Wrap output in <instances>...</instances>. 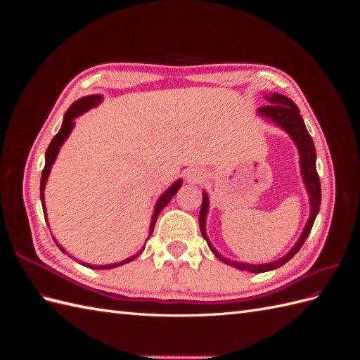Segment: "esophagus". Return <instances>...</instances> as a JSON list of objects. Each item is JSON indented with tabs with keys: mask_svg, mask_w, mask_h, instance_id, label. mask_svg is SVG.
Wrapping results in <instances>:
<instances>
[{
	"mask_svg": "<svg viewBox=\"0 0 360 360\" xmlns=\"http://www.w3.org/2000/svg\"><path fill=\"white\" fill-rule=\"evenodd\" d=\"M192 180H195V177H191V181H192Z\"/></svg>",
	"mask_w": 360,
	"mask_h": 360,
	"instance_id": "1",
	"label": "esophagus"
}]
</instances>
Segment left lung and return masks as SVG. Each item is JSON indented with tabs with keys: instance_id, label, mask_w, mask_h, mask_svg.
Returning <instances> with one entry per match:
<instances>
[{
	"instance_id": "left-lung-1",
	"label": "left lung",
	"mask_w": 360,
	"mask_h": 360,
	"mask_svg": "<svg viewBox=\"0 0 360 360\" xmlns=\"http://www.w3.org/2000/svg\"><path fill=\"white\" fill-rule=\"evenodd\" d=\"M266 99L269 101V105L261 106L258 110V114L264 115L270 120H274L276 124H279L282 129L287 130L290 136L292 138L294 143H296V146L299 148V155H300L302 176H303V180H304V184H307L309 200H311L309 219H308L307 226H304V230H303L300 238L297 240V243L292 246V249L285 257H282L278 261H274V263L259 264V266L236 263V261L224 258L210 245L209 238H207L204 225H205L207 209H209V197H207L205 192H202V204H201V210H200V230H201L202 237L207 240V243H209V248L212 249V252H214V255L219 258L221 261H224L225 264L233 266V267L240 269V270L252 271V274H263V271L278 269L282 264H285L287 261H290L294 255L299 252V249L303 246L304 240H307L311 230H312L314 221H315V217H317V213L320 210V204H321V184H320V179H319L317 167H315V159H317V155H315V147H314V143H312V138L308 134L307 126H304V123H303V118L299 114V108L291 99H288L287 96H282V94H278V93L267 96Z\"/></svg>"
}]
</instances>
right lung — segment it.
Wrapping results in <instances>:
<instances>
[{
  "mask_svg": "<svg viewBox=\"0 0 360 360\" xmlns=\"http://www.w3.org/2000/svg\"><path fill=\"white\" fill-rule=\"evenodd\" d=\"M101 102H102V96L93 94V96H85V97H82V99H79V101H76L75 103H72V106L68 110L66 115H64V122H63V126H61V129H60V132H58L56 136H53L52 141H51V144H49V147H48V150H46V162H45V168H43V171H41V180H40V200H41L43 213H45V216H46V209H45V198H43V191H45V184H46L48 176H49V172H51V167H52L53 160H56V158H57V155H58V150H60V147L63 146L64 141H66V138L69 136V134L72 132V129H73V126H75L73 120H75L76 117H78V115L84 114L85 111H89V110H91V108L97 106ZM180 188H181V180H177V181L174 183L172 186L159 198V201H158V204H156V207H155L153 217H151L150 236H151V233H153V230H155V224H156V219H158L159 213H160L163 209H165V205L172 200V197L177 193V191H179ZM57 246L63 250L64 254H66V250H64L58 243H57ZM143 250H144V249H141V252H143ZM141 252H138L136 255L130 257V258H127V259H124V261H120V263H115V264H108V266H90V264H86V267H90V269H112V267L126 264V263H129V261L135 259ZM84 266H85V264H84Z\"/></svg>",
  "mask_w": 360,
  "mask_h": 360,
  "instance_id": "right-lung-1",
  "label": "right lung"
}]
</instances>
